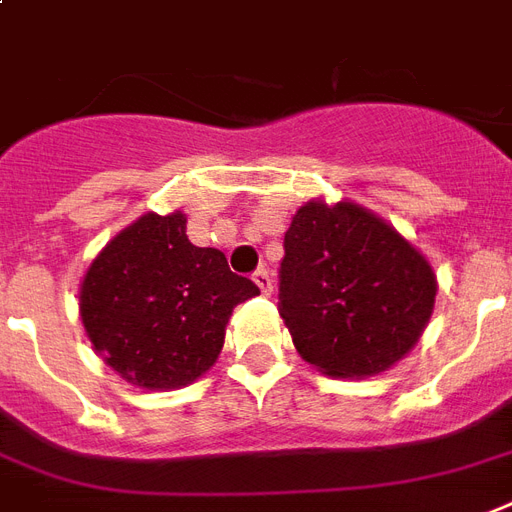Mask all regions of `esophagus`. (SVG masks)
Segmentation results:
<instances>
[{
	"mask_svg": "<svg viewBox=\"0 0 512 512\" xmlns=\"http://www.w3.org/2000/svg\"><path fill=\"white\" fill-rule=\"evenodd\" d=\"M252 282L260 287L263 295H271L273 292V279H271V273H268V268H257V271L252 273Z\"/></svg>",
	"mask_w": 512,
	"mask_h": 512,
	"instance_id": "obj_1",
	"label": "esophagus"
}]
</instances>
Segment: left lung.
I'll return each mask as SVG.
<instances>
[{
  "label": "left lung",
  "instance_id": "8db88e82",
  "mask_svg": "<svg viewBox=\"0 0 512 512\" xmlns=\"http://www.w3.org/2000/svg\"><path fill=\"white\" fill-rule=\"evenodd\" d=\"M435 292L419 249L351 201H308L284 233L279 314L300 357L327 376H376L403 360Z\"/></svg>",
  "mask_w": 512,
  "mask_h": 512
}]
</instances>
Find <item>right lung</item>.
<instances>
[{"label":"right lung","mask_w":512,"mask_h":512,"mask_svg":"<svg viewBox=\"0 0 512 512\" xmlns=\"http://www.w3.org/2000/svg\"><path fill=\"white\" fill-rule=\"evenodd\" d=\"M185 228L182 212L144 214L101 249L80 284L93 349L142 389H179L204 376L233 308L260 295L220 249L190 244Z\"/></svg>","instance_id":"add662e5"}]
</instances>
